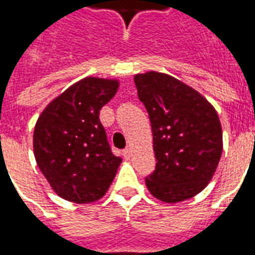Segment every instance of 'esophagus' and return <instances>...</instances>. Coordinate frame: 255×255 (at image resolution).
<instances>
[{"instance_id": "obj_1", "label": "esophagus", "mask_w": 255, "mask_h": 255, "mask_svg": "<svg viewBox=\"0 0 255 255\" xmlns=\"http://www.w3.org/2000/svg\"><path fill=\"white\" fill-rule=\"evenodd\" d=\"M123 155H124V158L126 160H129V157H131V149H126L124 151H123Z\"/></svg>"}]
</instances>
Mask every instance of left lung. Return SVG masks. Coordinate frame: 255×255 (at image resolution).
Wrapping results in <instances>:
<instances>
[{
	"label": "left lung",
	"mask_w": 255,
	"mask_h": 255,
	"mask_svg": "<svg viewBox=\"0 0 255 255\" xmlns=\"http://www.w3.org/2000/svg\"><path fill=\"white\" fill-rule=\"evenodd\" d=\"M153 131L154 172L146 177L150 194L166 203L195 197L206 187L223 153L217 112L197 90L166 73L133 78Z\"/></svg>",
	"instance_id": "1"
}]
</instances>
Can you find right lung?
<instances>
[{
	"instance_id": "add662e5",
	"label": "right lung",
	"mask_w": 255,
	"mask_h": 255,
	"mask_svg": "<svg viewBox=\"0 0 255 255\" xmlns=\"http://www.w3.org/2000/svg\"><path fill=\"white\" fill-rule=\"evenodd\" d=\"M116 79L84 78L43 109L34 128V155L58 197L95 202L111 187L122 158L112 153L101 108L115 97Z\"/></svg>"
}]
</instances>
